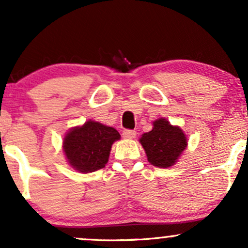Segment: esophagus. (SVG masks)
I'll use <instances>...</instances> for the list:
<instances>
[{
  "instance_id": "esophagus-1",
  "label": "esophagus",
  "mask_w": 248,
  "mask_h": 248,
  "mask_svg": "<svg viewBox=\"0 0 248 248\" xmlns=\"http://www.w3.org/2000/svg\"><path fill=\"white\" fill-rule=\"evenodd\" d=\"M122 135H124V139H128V140H130V139H134L136 135V132H134V130H124V133H122Z\"/></svg>"
}]
</instances>
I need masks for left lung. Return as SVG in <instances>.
Segmentation results:
<instances>
[{"instance_id": "1", "label": "left lung", "mask_w": 248, "mask_h": 248, "mask_svg": "<svg viewBox=\"0 0 248 248\" xmlns=\"http://www.w3.org/2000/svg\"><path fill=\"white\" fill-rule=\"evenodd\" d=\"M140 143L148 162L157 168H171L187 147V138L181 127L172 126L167 119L153 121V129L142 134Z\"/></svg>"}]
</instances>
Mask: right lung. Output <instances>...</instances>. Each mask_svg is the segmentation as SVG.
<instances>
[{
  "label": "right lung",
  "mask_w": 248,
  "mask_h": 248,
  "mask_svg": "<svg viewBox=\"0 0 248 248\" xmlns=\"http://www.w3.org/2000/svg\"><path fill=\"white\" fill-rule=\"evenodd\" d=\"M120 139L115 128L88 120L65 134L62 152L71 168L79 172H93L106 166L113 143Z\"/></svg>",
  "instance_id": "1"
}]
</instances>
